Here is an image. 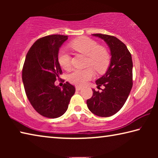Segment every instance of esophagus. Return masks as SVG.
<instances>
[{
  "mask_svg": "<svg viewBox=\"0 0 158 158\" xmlns=\"http://www.w3.org/2000/svg\"><path fill=\"white\" fill-rule=\"evenodd\" d=\"M75 89L77 90H80L81 89H82V87L81 86H78V85H77V86L75 87Z\"/></svg>",
  "mask_w": 158,
  "mask_h": 158,
  "instance_id": "1",
  "label": "esophagus"
}]
</instances>
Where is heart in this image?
Instances as JSON below:
<instances>
[{"label":"heart","instance_id":"1","mask_svg":"<svg viewBox=\"0 0 158 158\" xmlns=\"http://www.w3.org/2000/svg\"><path fill=\"white\" fill-rule=\"evenodd\" d=\"M69 47L77 52L87 56L86 65L94 68L99 73L106 70L110 61V56L105 48L100 47L97 42L88 37H81L72 41ZM58 60L60 65L65 70L71 68V57L64 49L58 53ZM94 77V71L91 68L84 69H75L68 76L69 81L77 85H84Z\"/></svg>","mask_w":158,"mask_h":158}]
</instances>
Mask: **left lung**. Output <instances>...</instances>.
Instances as JSON below:
<instances>
[{"label":"left lung","mask_w":158,"mask_h":158,"mask_svg":"<svg viewBox=\"0 0 158 158\" xmlns=\"http://www.w3.org/2000/svg\"><path fill=\"white\" fill-rule=\"evenodd\" d=\"M92 35L103 40L110 49L111 61L106 73L96 80L98 87L104 85L102 92L93 90L87 100L89 110L96 116L109 117L116 114L126 102L132 87V56L123 42L116 37L105 34Z\"/></svg>","instance_id":"1"}]
</instances>
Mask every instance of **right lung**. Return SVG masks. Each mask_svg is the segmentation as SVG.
Segmentation results:
<instances>
[{
	"mask_svg": "<svg viewBox=\"0 0 158 158\" xmlns=\"http://www.w3.org/2000/svg\"><path fill=\"white\" fill-rule=\"evenodd\" d=\"M68 36L52 35L37 40L29 49L22 69L26 96L37 113L56 118L65 113L75 88L67 81L55 85L62 74L58 53Z\"/></svg>",
	"mask_w": 158,
	"mask_h": 158,
	"instance_id": "add662e5",
	"label": "right lung"
}]
</instances>
